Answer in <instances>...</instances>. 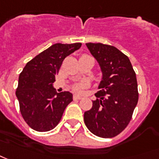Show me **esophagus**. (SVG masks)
I'll list each match as a JSON object with an SVG mask.
<instances>
[{
    "instance_id": "esophagus-1",
    "label": "esophagus",
    "mask_w": 159,
    "mask_h": 159,
    "mask_svg": "<svg viewBox=\"0 0 159 159\" xmlns=\"http://www.w3.org/2000/svg\"><path fill=\"white\" fill-rule=\"evenodd\" d=\"M80 99H81V96L79 95V94H74V95H73V100H74V101H76V100H80Z\"/></svg>"
}]
</instances>
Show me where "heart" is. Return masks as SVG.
<instances>
[{"mask_svg":"<svg viewBox=\"0 0 159 159\" xmlns=\"http://www.w3.org/2000/svg\"><path fill=\"white\" fill-rule=\"evenodd\" d=\"M85 86H86V84H85V83H83V84H81V85H77V86H75V87H74V89H75V90H80L81 87H85Z\"/></svg>","mask_w":159,"mask_h":159,"instance_id":"heart-1","label":"heart"}]
</instances>
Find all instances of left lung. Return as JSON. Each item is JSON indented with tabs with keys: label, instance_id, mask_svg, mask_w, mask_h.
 I'll list each match as a JSON object with an SVG mask.
<instances>
[{
	"label": "left lung",
	"instance_id": "left-lung-1",
	"mask_svg": "<svg viewBox=\"0 0 159 159\" xmlns=\"http://www.w3.org/2000/svg\"><path fill=\"white\" fill-rule=\"evenodd\" d=\"M86 45L99 64L102 81L95 93L98 99L84 113V122L93 135L111 138L126 128L137 106L136 72L129 57L117 48L101 43Z\"/></svg>",
	"mask_w": 159,
	"mask_h": 159
}]
</instances>
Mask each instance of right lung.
Segmentation results:
<instances>
[{
	"label": "right lung",
	"instance_id": "add662e5",
	"mask_svg": "<svg viewBox=\"0 0 159 159\" xmlns=\"http://www.w3.org/2000/svg\"><path fill=\"white\" fill-rule=\"evenodd\" d=\"M80 46V43L52 44L28 62L20 73L16 94L24 121L34 130L54 129L72 102V93H57L53 83L63 60Z\"/></svg>",
	"mask_w": 159,
	"mask_h": 159
}]
</instances>
